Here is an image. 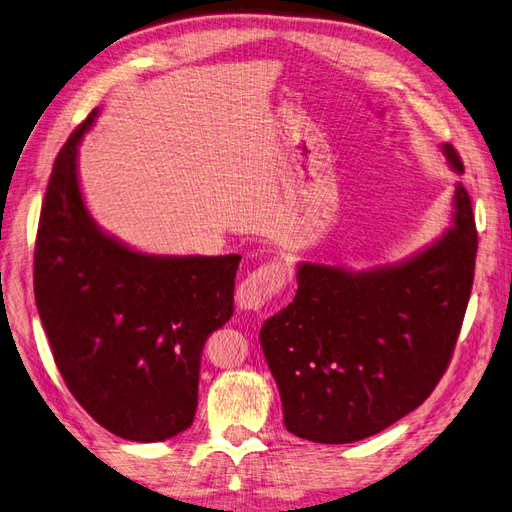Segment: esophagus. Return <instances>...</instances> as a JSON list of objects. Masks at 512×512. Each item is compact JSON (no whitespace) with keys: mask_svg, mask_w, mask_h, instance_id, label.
Listing matches in <instances>:
<instances>
[{"mask_svg":"<svg viewBox=\"0 0 512 512\" xmlns=\"http://www.w3.org/2000/svg\"><path fill=\"white\" fill-rule=\"evenodd\" d=\"M287 283V272L276 261H268L253 270L246 276L236 293L238 306L242 310H261L266 304H270L276 295L285 289Z\"/></svg>","mask_w":512,"mask_h":512,"instance_id":"obj_1","label":"esophagus"}]
</instances>
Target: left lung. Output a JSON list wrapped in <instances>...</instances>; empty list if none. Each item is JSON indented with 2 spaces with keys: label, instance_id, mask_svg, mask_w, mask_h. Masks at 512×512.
<instances>
[{
  "label": "left lung",
  "instance_id": "obj_1",
  "mask_svg": "<svg viewBox=\"0 0 512 512\" xmlns=\"http://www.w3.org/2000/svg\"><path fill=\"white\" fill-rule=\"evenodd\" d=\"M444 153L464 172L451 144ZM476 249L472 200L459 185L455 227L400 266L353 274L302 263L295 300L259 334L287 430L355 442L430 398L464 325Z\"/></svg>",
  "mask_w": 512,
  "mask_h": 512
}]
</instances>
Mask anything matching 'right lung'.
<instances>
[{"instance_id": "obj_1", "label": "right lung", "mask_w": 512, "mask_h": 512, "mask_svg": "<svg viewBox=\"0 0 512 512\" xmlns=\"http://www.w3.org/2000/svg\"><path fill=\"white\" fill-rule=\"evenodd\" d=\"M61 146L44 193L34 293L65 385L125 440H166L193 423L202 351L234 312L240 255L151 257L102 234L82 204L76 148Z\"/></svg>"}]
</instances>
